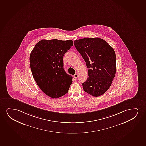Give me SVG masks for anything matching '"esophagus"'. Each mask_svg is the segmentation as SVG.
Listing matches in <instances>:
<instances>
[{"instance_id": "34e87169", "label": "esophagus", "mask_w": 146, "mask_h": 146, "mask_svg": "<svg viewBox=\"0 0 146 146\" xmlns=\"http://www.w3.org/2000/svg\"><path fill=\"white\" fill-rule=\"evenodd\" d=\"M74 77L75 78V79L77 80V78H78V75L77 74H75L74 75Z\"/></svg>"}]
</instances>
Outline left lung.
<instances>
[{"mask_svg": "<svg viewBox=\"0 0 146 146\" xmlns=\"http://www.w3.org/2000/svg\"><path fill=\"white\" fill-rule=\"evenodd\" d=\"M74 46L89 68V77L82 84L84 90L94 97L103 95L110 88L115 75L116 55L113 48L99 38L75 40Z\"/></svg>", "mask_w": 146, "mask_h": 146, "instance_id": "obj_1", "label": "left lung"}]
</instances>
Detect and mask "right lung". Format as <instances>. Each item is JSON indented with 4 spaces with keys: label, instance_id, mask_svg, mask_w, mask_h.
<instances>
[{
    "label": "right lung",
    "instance_id": "obj_1",
    "mask_svg": "<svg viewBox=\"0 0 146 146\" xmlns=\"http://www.w3.org/2000/svg\"><path fill=\"white\" fill-rule=\"evenodd\" d=\"M73 45L71 40H42L31 52L33 76L41 90L51 98L65 95L72 84V76L63 67V57Z\"/></svg>",
    "mask_w": 146,
    "mask_h": 146
}]
</instances>
